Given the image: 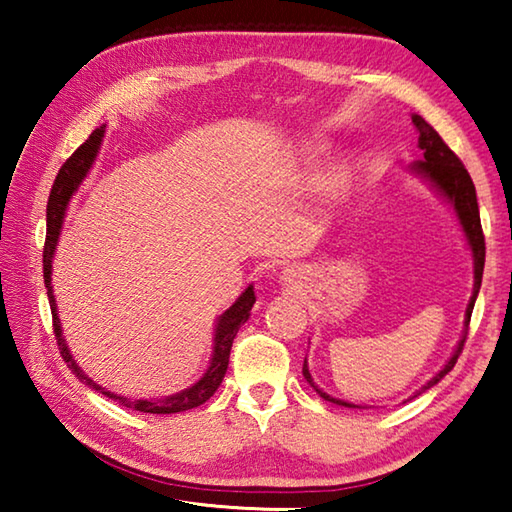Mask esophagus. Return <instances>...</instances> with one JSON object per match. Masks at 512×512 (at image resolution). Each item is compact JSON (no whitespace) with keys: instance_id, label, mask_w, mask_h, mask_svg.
Here are the masks:
<instances>
[{"instance_id":"esophagus-1","label":"esophagus","mask_w":512,"mask_h":512,"mask_svg":"<svg viewBox=\"0 0 512 512\" xmlns=\"http://www.w3.org/2000/svg\"><path fill=\"white\" fill-rule=\"evenodd\" d=\"M293 277H296V268H284V275H282V280L293 282Z\"/></svg>"}]
</instances>
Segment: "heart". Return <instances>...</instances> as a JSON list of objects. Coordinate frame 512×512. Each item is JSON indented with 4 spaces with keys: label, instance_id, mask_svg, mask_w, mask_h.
I'll return each instance as SVG.
<instances>
[{
    "label": "heart",
    "instance_id": "heart-1",
    "mask_svg": "<svg viewBox=\"0 0 512 512\" xmlns=\"http://www.w3.org/2000/svg\"><path fill=\"white\" fill-rule=\"evenodd\" d=\"M341 183H343L341 178H334V180H332V187H334V189H336V187H341Z\"/></svg>",
    "mask_w": 512,
    "mask_h": 512
}]
</instances>
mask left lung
Segmentation results:
<instances>
[{
    "label": "left lung",
    "mask_w": 512,
    "mask_h": 512,
    "mask_svg": "<svg viewBox=\"0 0 512 512\" xmlns=\"http://www.w3.org/2000/svg\"><path fill=\"white\" fill-rule=\"evenodd\" d=\"M413 124L418 128V144L422 149V160H418L413 164V169L422 173L424 178H429L433 185H436L440 192H443L449 203L454 205V210L458 214V219H461V225L465 230V237L470 241L472 246V253H474V293L470 298V305H467V314H465V334L461 343H458L456 352L452 354V359L447 361V366L438 372L436 377H433L427 386L422 388V391H427V388L436 386L440 379H443L449 370L456 366L458 357H461L463 352V345L467 334H470V318H472V309H474V302H476V293L481 289V277H483V264H485V237H483V228H481V216H479V203H476V189L474 183L470 178V173H467L465 164L458 160V155L449 149V146L443 142V137L436 133V128L431 124H427L420 115H413ZM302 375L309 381L311 386H314V391L323 397V400L332 402V404H341V406H350L354 409V404L350 402H341L336 400V397H329L327 393L320 391V388L314 384V379L309 375V368H307V359L302 363Z\"/></svg>",
    "instance_id": "8db88e82"
}]
</instances>
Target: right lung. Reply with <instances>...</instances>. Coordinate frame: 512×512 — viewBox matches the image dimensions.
I'll use <instances>...</instances> for the list:
<instances>
[{
	"label": "right lung",
	"mask_w": 512,
	"mask_h": 512,
	"mask_svg": "<svg viewBox=\"0 0 512 512\" xmlns=\"http://www.w3.org/2000/svg\"><path fill=\"white\" fill-rule=\"evenodd\" d=\"M101 137H103V128H97L88 140H85L79 149H76L69 158L65 160L63 167H60L58 176L54 180V187H51L49 194V203H47V237H45V250H42V273H45V287H47V296H49V307H51V323H54V334H56V343L60 350V357L67 363V368L79 377L85 386L94 388V391L103 393L110 400H117L121 406L133 411H142V413H180V411H189L196 409V406L205 404L210 397L214 395L216 388L221 386L225 370H228V361H230V350H232V341L239 332V327L246 323L250 316V309L255 305V291L253 287H248L244 293H241L239 300L232 305L225 314L219 318L216 323V334H214V354H212V363L207 368L201 381H196L192 388H187L183 393L162 397V400H126V397L115 395L101 388L99 384L83 375V370L76 366L72 354H69L65 339H63V329H60L58 323V314H56V300L54 293H51V257H54L56 250V241L60 235V228H63V219H65V210L72 194L76 192V187L81 185V180L85 178V173L92 167L94 158H97L99 146H101Z\"/></svg>",
	"instance_id": "obj_1"
}]
</instances>
